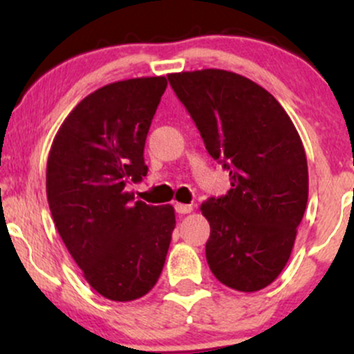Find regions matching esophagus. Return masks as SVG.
<instances>
[{"label": "esophagus", "instance_id": "obj_1", "mask_svg": "<svg viewBox=\"0 0 354 354\" xmlns=\"http://www.w3.org/2000/svg\"><path fill=\"white\" fill-rule=\"evenodd\" d=\"M174 209H176L178 214H188L193 211V205H185V203H176L174 205Z\"/></svg>", "mask_w": 354, "mask_h": 354}]
</instances>
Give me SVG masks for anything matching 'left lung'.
<instances>
[{"label":"left lung","mask_w":354,"mask_h":354,"mask_svg":"<svg viewBox=\"0 0 354 354\" xmlns=\"http://www.w3.org/2000/svg\"><path fill=\"white\" fill-rule=\"evenodd\" d=\"M231 189L200 206L209 221L206 259L218 281L243 293L278 278L308 203V163L293 121L271 93L226 70L168 75Z\"/></svg>","instance_id":"obj_1"}]
</instances>
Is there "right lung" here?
<instances>
[{
    "instance_id": "right-lung-1",
    "label": "right lung",
    "mask_w": 354,
    "mask_h": 354,
    "mask_svg": "<svg viewBox=\"0 0 354 354\" xmlns=\"http://www.w3.org/2000/svg\"><path fill=\"white\" fill-rule=\"evenodd\" d=\"M166 86L151 76L96 89L66 116L48 154L56 230L89 286L111 301L151 291L176 226L171 205L149 206L126 189L148 173L146 135Z\"/></svg>"
}]
</instances>
